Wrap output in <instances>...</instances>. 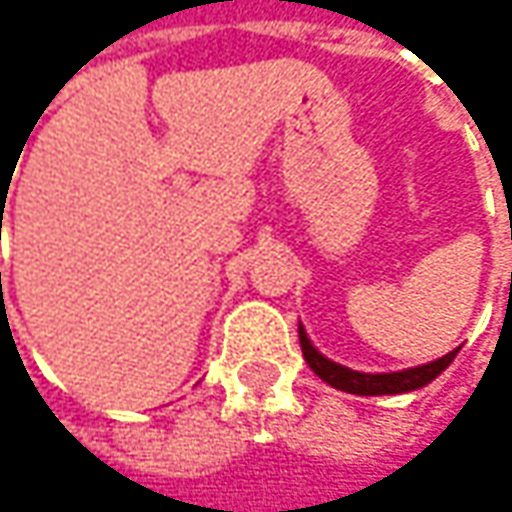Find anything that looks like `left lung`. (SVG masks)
<instances>
[{
    "label": "left lung",
    "mask_w": 512,
    "mask_h": 512,
    "mask_svg": "<svg viewBox=\"0 0 512 512\" xmlns=\"http://www.w3.org/2000/svg\"><path fill=\"white\" fill-rule=\"evenodd\" d=\"M299 344H302V356L308 361V367L323 379L329 382L332 388H341V391H350V394H361V397H373V394H403V391H415V388H424L427 382H433L460 350L448 353V356L436 358L430 364H421V367H412V370H400V373H358L350 370L344 364H335L326 356H320L305 329L299 326Z\"/></svg>",
    "instance_id": "8db88e82"
}]
</instances>
